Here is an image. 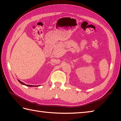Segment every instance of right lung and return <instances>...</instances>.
<instances>
[{"mask_svg": "<svg viewBox=\"0 0 121 121\" xmlns=\"http://www.w3.org/2000/svg\"><path fill=\"white\" fill-rule=\"evenodd\" d=\"M18 82H20V83H21V84H23V85H24V86H31V85H27V84H26L24 83H23V82H21V81H20V80H18Z\"/></svg>", "mask_w": 121, "mask_h": 121, "instance_id": "obj_1", "label": "right lung"}]
</instances>
